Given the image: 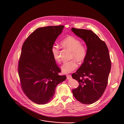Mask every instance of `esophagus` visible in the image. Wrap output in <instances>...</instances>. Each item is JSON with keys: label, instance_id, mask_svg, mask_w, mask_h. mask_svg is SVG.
<instances>
[{"label": "esophagus", "instance_id": "1", "mask_svg": "<svg viewBox=\"0 0 124 124\" xmlns=\"http://www.w3.org/2000/svg\"><path fill=\"white\" fill-rule=\"evenodd\" d=\"M66 76H67V79H71L72 78L71 75H70V74H67Z\"/></svg>", "mask_w": 124, "mask_h": 124}]
</instances>
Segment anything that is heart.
Listing matches in <instances>:
<instances>
[{"mask_svg":"<svg viewBox=\"0 0 124 124\" xmlns=\"http://www.w3.org/2000/svg\"><path fill=\"white\" fill-rule=\"evenodd\" d=\"M61 45L63 48L69 50L71 53L70 59L72 60L64 63L61 67V70L63 73H70L78 67L76 60L78 62L81 63L86 59L88 53L87 49L85 45L81 44V41L79 39L70 35L63 39L61 42ZM51 53L54 60L56 62L60 63L61 60L59 48L57 46H53L51 49Z\"/></svg>","mask_w":124,"mask_h":124,"instance_id":"heart-1","label":"heart"}]
</instances>
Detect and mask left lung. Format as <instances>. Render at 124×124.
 <instances>
[{"label":"left lung","mask_w":124,"mask_h":124,"mask_svg":"<svg viewBox=\"0 0 124 124\" xmlns=\"http://www.w3.org/2000/svg\"><path fill=\"white\" fill-rule=\"evenodd\" d=\"M71 31L83 39L87 46V55L72 77L79 86L72 90L75 99L84 104L97 101L107 87L111 69L108 48L104 41L92 31L72 28Z\"/></svg>","instance_id":"8db88e82"}]
</instances>
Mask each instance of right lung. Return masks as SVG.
Instances as JSON below:
<instances>
[{
	"label": "right lung",
	"instance_id": "1",
	"mask_svg": "<svg viewBox=\"0 0 124 124\" xmlns=\"http://www.w3.org/2000/svg\"><path fill=\"white\" fill-rule=\"evenodd\" d=\"M63 25L39 28L22 45L18 64L21 89L28 98L37 104H45L53 97L56 86L66 79L59 75L60 68L51 49Z\"/></svg>",
	"mask_w": 124,
	"mask_h": 124
}]
</instances>
